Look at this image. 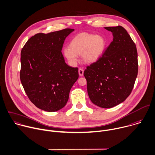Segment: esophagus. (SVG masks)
Wrapping results in <instances>:
<instances>
[{"instance_id":"obj_1","label":"esophagus","mask_w":155,"mask_h":155,"mask_svg":"<svg viewBox=\"0 0 155 155\" xmlns=\"http://www.w3.org/2000/svg\"><path fill=\"white\" fill-rule=\"evenodd\" d=\"M78 72H79V75L80 76H83V75H84V70L83 69H82V68L79 69Z\"/></svg>"}]
</instances>
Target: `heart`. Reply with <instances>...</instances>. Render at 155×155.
I'll return each mask as SVG.
<instances>
[{"mask_svg": "<svg viewBox=\"0 0 155 155\" xmlns=\"http://www.w3.org/2000/svg\"><path fill=\"white\" fill-rule=\"evenodd\" d=\"M106 46L107 41L103 36L81 33L71 40L68 47L64 49V54L72 65L77 62L80 54L85 63L91 64L101 58Z\"/></svg>", "mask_w": 155, "mask_h": 155, "instance_id": "heart-1", "label": "heart"}]
</instances>
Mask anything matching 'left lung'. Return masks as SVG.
<instances>
[{"label": "left lung", "instance_id": "obj_1", "mask_svg": "<svg viewBox=\"0 0 155 155\" xmlns=\"http://www.w3.org/2000/svg\"><path fill=\"white\" fill-rule=\"evenodd\" d=\"M113 41L102 57L84 71L91 101L102 108H111L124 101L133 88L138 72L135 43L121 26L106 27Z\"/></svg>", "mask_w": 155, "mask_h": 155}]
</instances>
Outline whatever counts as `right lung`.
Masks as SVG:
<instances>
[{"mask_svg": "<svg viewBox=\"0 0 155 155\" xmlns=\"http://www.w3.org/2000/svg\"><path fill=\"white\" fill-rule=\"evenodd\" d=\"M74 30L37 34L21 50V84L31 102L45 111L55 112L65 107L79 78L78 68L68 66L61 51L65 38Z\"/></svg>", "mask_w": 155, "mask_h": 155, "instance_id": "right-lung-1", "label": "right lung"}]
</instances>
